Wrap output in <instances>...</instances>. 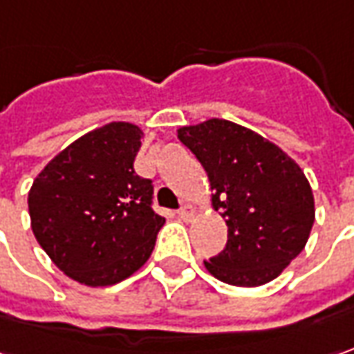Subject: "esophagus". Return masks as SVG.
<instances>
[{
	"instance_id": "obj_1",
	"label": "esophagus",
	"mask_w": 354,
	"mask_h": 354,
	"mask_svg": "<svg viewBox=\"0 0 354 354\" xmlns=\"http://www.w3.org/2000/svg\"><path fill=\"white\" fill-rule=\"evenodd\" d=\"M194 214H196V209H194L190 204H184V206L178 209V216H180L182 220H192Z\"/></svg>"
}]
</instances>
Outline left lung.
Masks as SVG:
<instances>
[{"label":"left lung","instance_id":"obj_1","mask_svg":"<svg viewBox=\"0 0 354 354\" xmlns=\"http://www.w3.org/2000/svg\"><path fill=\"white\" fill-rule=\"evenodd\" d=\"M206 170L212 206L225 218L227 243L204 261L223 283H269L303 252L315 200L299 164L261 134L223 118L178 129Z\"/></svg>","mask_w":354,"mask_h":354}]
</instances>
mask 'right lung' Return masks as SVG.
I'll return each mask as SVG.
<instances>
[{
    "label": "right lung",
    "mask_w": 354,
    "mask_h": 354,
    "mask_svg": "<svg viewBox=\"0 0 354 354\" xmlns=\"http://www.w3.org/2000/svg\"><path fill=\"white\" fill-rule=\"evenodd\" d=\"M142 131L109 122L49 162L29 190L31 230L71 279L115 285L140 269L164 218L152 209V180L134 172Z\"/></svg>",
    "instance_id": "add662e5"
}]
</instances>
